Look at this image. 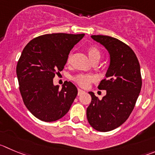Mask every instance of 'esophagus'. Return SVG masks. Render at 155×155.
I'll use <instances>...</instances> for the list:
<instances>
[{"mask_svg": "<svg viewBox=\"0 0 155 155\" xmlns=\"http://www.w3.org/2000/svg\"><path fill=\"white\" fill-rule=\"evenodd\" d=\"M84 91H82V90H81V89H78V96L81 95V94H84Z\"/></svg>", "mask_w": 155, "mask_h": 155, "instance_id": "obj_1", "label": "esophagus"}]
</instances>
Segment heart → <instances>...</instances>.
I'll use <instances>...</instances> for the list:
<instances>
[{"mask_svg":"<svg viewBox=\"0 0 155 155\" xmlns=\"http://www.w3.org/2000/svg\"><path fill=\"white\" fill-rule=\"evenodd\" d=\"M87 51L90 59L92 61H94V60H98L99 61L101 59V51L95 45H91V46L88 47ZM72 57H73V54H72L71 52H70L68 55L67 61H66L68 64H70L71 63ZM72 79L77 84L79 85L80 87H87L89 86L91 82L95 80V77L91 74H77L74 77H73Z\"/></svg>","mask_w":155,"mask_h":155,"instance_id":"obj_1","label":"heart"}]
</instances>
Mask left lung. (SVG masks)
Returning <instances> with one entry per match:
<instances>
[{"instance_id":"obj_1","label":"left lung","mask_w":155,"mask_h":155,"mask_svg":"<svg viewBox=\"0 0 155 155\" xmlns=\"http://www.w3.org/2000/svg\"><path fill=\"white\" fill-rule=\"evenodd\" d=\"M108 50L110 64L98 88L107 94L99 100L93 92L87 109L88 123L99 132L113 130L127 120L141 91V70L133 50L122 41L108 36H91Z\"/></svg>"}]
</instances>
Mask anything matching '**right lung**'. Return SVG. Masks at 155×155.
Returning <instances> with one entry per match:
<instances>
[{
	"label": "right lung",
	"instance_id": "add662e5",
	"mask_svg": "<svg viewBox=\"0 0 155 155\" xmlns=\"http://www.w3.org/2000/svg\"><path fill=\"white\" fill-rule=\"evenodd\" d=\"M84 34L52 33L34 38L23 48L17 65L19 89L26 108L44 122L62 118L78 94L65 81L62 88L53 84L55 74L64 68L69 52Z\"/></svg>",
	"mask_w": 155,
	"mask_h": 155
}]
</instances>
